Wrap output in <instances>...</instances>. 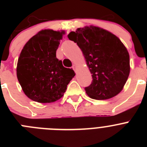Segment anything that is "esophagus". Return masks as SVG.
<instances>
[{
  "mask_svg": "<svg viewBox=\"0 0 147 147\" xmlns=\"http://www.w3.org/2000/svg\"><path fill=\"white\" fill-rule=\"evenodd\" d=\"M73 69L74 70V71L76 72V65H73Z\"/></svg>",
  "mask_w": 147,
  "mask_h": 147,
  "instance_id": "34e87169",
  "label": "esophagus"
}]
</instances>
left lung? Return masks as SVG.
Masks as SVG:
<instances>
[{
    "mask_svg": "<svg viewBox=\"0 0 147 147\" xmlns=\"http://www.w3.org/2000/svg\"><path fill=\"white\" fill-rule=\"evenodd\" d=\"M67 37L80 48L92 74V83L85 88L88 96L105 100L119 94L130 71L129 53L120 39L94 26L78 28Z\"/></svg>",
    "mask_w": 147,
    "mask_h": 147,
    "instance_id": "obj_1",
    "label": "left lung"
}]
</instances>
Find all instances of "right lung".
Segmentation results:
<instances>
[{
	"instance_id": "add662e5",
	"label": "right lung",
	"mask_w": 147,
	"mask_h": 147,
	"mask_svg": "<svg viewBox=\"0 0 147 147\" xmlns=\"http://www.w3.org/2000/svg\"><path fill=\"white\" fill-rule=\"evenodd\" d=\"M65 31L45 29L32 37L22 49L17 65V76L30 99L51 103L62 98L75 76L74 70L62 65L56 57Z\"/></svg>"
}]
</instances>
